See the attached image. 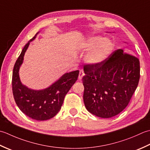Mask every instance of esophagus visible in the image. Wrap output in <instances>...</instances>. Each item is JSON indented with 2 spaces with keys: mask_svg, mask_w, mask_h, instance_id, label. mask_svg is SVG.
Returning <instances> with one entry per match:
<instances>
[{
  "mask_svg": "<svg viewBox=\"0 0 150 150\" xmlns=\"http://www.w3.org/2000/svg\"><path fill=\"white\" fill-rule=\"evenodd\" d=\"M84 71L83 70H80L79 71V76H78V79H81L82 78H83V76H84Z\"/></svg>",
  "mask_w": 150,
  "mask_h": 150,
  "instance_id": "34e87169",
  "label": "esophagus"
}]
</instances>
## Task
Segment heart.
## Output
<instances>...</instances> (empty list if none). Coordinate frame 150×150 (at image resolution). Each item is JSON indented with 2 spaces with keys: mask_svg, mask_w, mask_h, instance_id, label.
I'll use <instances>...</instances> for the list:
<instances>
[{
  "mask_svg": "<svg viewBox=\"0 0 150 150\" xmlns=\"http://www.w3.org/2000/svg\"><path fill=\"white\" fill-rule=\"evenodd\" d=\"M85 50H89L85 56L86 62L91 65H97L108 58L113 48L111 40L101 36L88 38L84 43Z\"/></svg>",
  "mask_w": 150,
  "mask_h": 150,
  "instance_id": "heart-1",
  "label": "heart"
}]
</instances>
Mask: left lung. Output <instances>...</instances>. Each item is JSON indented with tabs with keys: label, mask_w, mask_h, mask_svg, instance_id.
Segmentation results:
<instances>
[{
	"label": "left lung",
	"mask_w": 150,
	"mask_h": 150,
	"mask_svg": "<svg viewBox=\"0 0 150 150\" xmlns=\"http://www.w3.org/2000/svg\"><path fill=\"white\" fill-rule=\"evenodd\" d=\"M83 70V101L88 112L108 118L126 108L139 84L138 58L118 49L102 63L85 65Z\"/></svg>",
	"instance_id": "8db88e82"
}]
</instances>
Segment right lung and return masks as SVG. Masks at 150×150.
Instances as JSON below:
<instances>
[{
    "label": "right lung",
    "instance_id": "1",
    "mask_svg": "<svg viewBox=\"0 0 150 150\" xmlns=\"http://www.w3.org/2000/svg\"><path fill=\"white\" fill-rule=\"evenodd\" d=\"M38 32L24 46L13 70L12 91L18 108L24 114L36 120H47L56 116L62 108L64 98L77 80L79 71L65 73L50 87L42 90H33L21 83L19 71L24 56Z\"/></svg>",
    "mask_w": 150,
    "mask_h": 150
}]
</instances>
